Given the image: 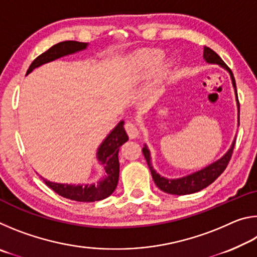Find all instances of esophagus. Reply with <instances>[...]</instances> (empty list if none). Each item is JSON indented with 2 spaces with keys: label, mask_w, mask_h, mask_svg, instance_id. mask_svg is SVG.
<instances>
[{
  "label": "esophagus",
  "mask_w": 257,
  "mask_h": 257,
  "mask_svg": "<svg viewBox=\"0 0 257 257\" xmlns=\"http://www.w3.org/2000/svg\"><path fill=\"white\" fill-rule=\"evenodd\" d=\"M125 128V132H127L129 138H137L138 137V130H137V127L136 124L133 123V122H127L124 125Z\"/></svg>",
  "instance_id": "1"
}]
</instances>
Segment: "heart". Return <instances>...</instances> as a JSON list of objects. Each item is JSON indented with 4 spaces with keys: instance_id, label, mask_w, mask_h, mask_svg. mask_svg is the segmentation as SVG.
I'll use <instances>...</instances> for the list:
<instances>
[{
    "instance_id": "1",
    "label": "heart",
    "mask_w": 257,
    "mask_h": 257,
    "mask_svg": "<svg viewBox=\"0 0 257 257\" xmlns=\"http://www.w3.org/2000/svg\"><path fill=\"white\" fill-rule=\"evenodd\" d=\"M162 59V52L159 50H146L134 59L135 67L139 72H146L156 62Z\"/></svg>"
}]
</instances>
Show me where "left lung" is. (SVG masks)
<instances>
[{
	"label": "left lung",
	"instance_id": "8db88e82",
	"mask_svg": "<svg viewBox=\"0 0 257 257\" xmlns=\"http://www.w3.org/2000/svg\"><path fill=\"white\" fill-rule=\"evenodd\" d=\"M203 58L207 63L217 64V66H220L221 68H223L224 70H227L229 72L230 78H231L233 89H234V95H236V102H237V108H238V125H239V102H238V95H237V89H236V81H234V77L232 75L231 70L227 67V64L223 62L222 59H221L214 51L211 50L210 47H204ZM234 143H236V137H234L232 144L230 146V149L227 151V153H225L222 158H220L219 160L215 161V162L208 164L207 167L203 168L196 172H193L190 173V175H187L181 178H176V179H169V178L162 177L160 173L155 171L153 165H152L151 152L146 144L144 145V147H143V154H144L146 162L149 164V168L151 170L152 177H153L155 185L158 186L161 190L171 195H188V194L197 193V191L206 188L208 185H211L212 182L225 170L230 159H231Z\"/></svg>",
	"mask_w": 257,
	"mask_h": 257
}]
</instances>
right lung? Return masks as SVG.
I'll return each instance as SVG.
<instances>
[{
	"label": "right lung",
	"instance_id": "add662e5",
	"mask_svg": "<svg viewBox=\"0 0 257 257\" xmlns=\"http://www.w3.org/2000/svg\"><path fill=\"white\" fill-rule=\"evenodd\" d=\"M87 46H88V43L76 41L58 43L33 61V63L30 64L27 70V75H29L34 69L41 67L43 64L84 51L87 49ZM123 125L124 121L121 120L98 146L96 160L103 169V173L96 181L90 182V184L76 185L53 182L43 177L42 179L56 194L64 198L71 199V201L97 202L108 197L115 190L119 181L120 164L118 155L120 146H122L128 141V135L125 133Z\"/></svg>",
	"mask_w": 257,
	"mask_h": 257
}]
</instances>
